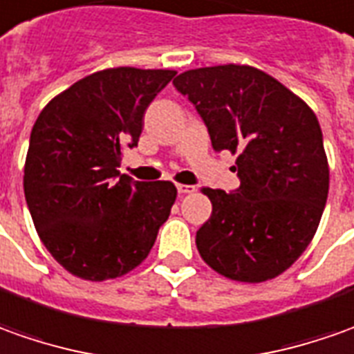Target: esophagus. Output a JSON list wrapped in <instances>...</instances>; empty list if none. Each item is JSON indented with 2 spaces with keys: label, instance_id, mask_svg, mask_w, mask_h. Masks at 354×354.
<instances>
[{
  "label": "esophagus",
  "instance_id": "esophagus-1",
  "mask_svg": "<svg viewBox=\"0 0 354 354\" xmlns=\"http://www.w3.org/2000/svg\"><path fill=\"white\" fill-rule=\"evenodd\" d=\"M177 191H179V194H189L194 193V187L193 185H183V183H179L177 185Z\"/></svg>",
  "mask_w": 354,
  "mask_h": 354
}]
</instances>
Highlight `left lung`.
<instances>
[{
    "label": "left lung",
    "mask_w": 354,
    "mask_h": 354,
    "mask_svg": "<svg viewBox=\"0 0 354 354\" xmlns=\"http://www.w3.org/2000/svg\"><path fill=\"white\" fill-rule=\"evenodd\" d=\"M173 85L203 116L212 148L238 153L239 189H203L212 214L196 232L201 257L232 281H271L304 253L326 208L329 165L317 116L253 66L196 68Z\"/></svg>",
    "instance_id": "8db88e82"
}]
</instances>
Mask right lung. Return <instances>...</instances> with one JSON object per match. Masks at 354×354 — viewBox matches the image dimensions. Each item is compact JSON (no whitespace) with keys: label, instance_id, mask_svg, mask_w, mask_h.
<instances>
[{"label":"right lung","instance_id":"obj_1","mask_svg":"<svg viewBox=\"0 0 354 354\" xmlns=\"http://www.w3.org/2000/svg\"><path fill=\"white\" fill-rule=\"evenodd\" d=\"M173 70L109 68L56 95L30 132L23 189L40 241L68 272L101 282L148 257L177 198L171 181L118 171Z\"/></svg>","mask_w":354,"mask_h":354}]
</instances>
